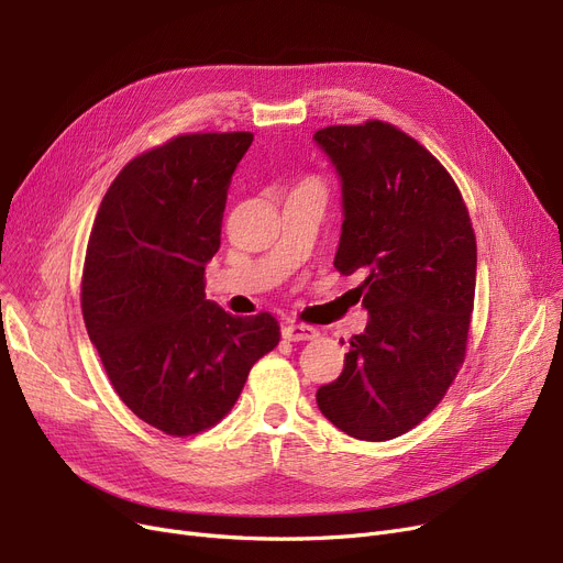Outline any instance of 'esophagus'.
<instances>
[{
	"label": "esophagus",
	"mask_w": 563,
	"mask_h": 563,
	"mask_svg": "<svg viewBox=\"0 0 563 563\" xmlns=\"http://www.w3.org/2000/svg\"><path fill=\"white\" fill-rule=\"evenodd\" d=\"M317 335V331L308 324H285L283 327V338L289 342H306L312 340Z\"/></svg>",
	"instance_id": "obj_1"
}]
</instances>
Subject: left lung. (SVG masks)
Masks as SVG:
<instances>
[{"label": "left lung", "instance_id": "8db88e82", "mask_svg": "<svg viewBox=\"0 0 563 563\" xmlns=\"http://www.w3.org/2000/svg\"><path fill=\"white\" fill-rule=\"evenodd\" d=\"M312 140L342 190L333 266L365 274L358 291L368 310L317 407L345 434L386 442L428 417L464 361L476 236L442 163L396 126H329Z\"/></svg>", "mask_w": 563, "mask_h": 563}]
</instances>
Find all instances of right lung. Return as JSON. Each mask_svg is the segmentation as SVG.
I'll list each match as a JSON object with an SVG mask.
<instances>
[{"label": "right lung", "mask_w": 563, "mask_h": 563, "mask_svg": "<svg viewBox=\"0 0 563 563\" xmlns=\"http://www.w3.org/2000/svg\"><path fill=\"white\" fill-rule=\"evenodd\" d=\"M251 133L179 135L133 158L96 213L82 314L106 373L137 419L186 437L234 407L280 327L234 317L205 295L232 175Z\"/></svg>", "instance_id": "add662e5"}]
</instances>
